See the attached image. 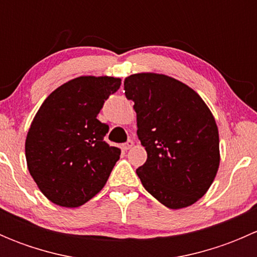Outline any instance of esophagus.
Wrapping results in <instances>:
<instances>
[{"mask_svg": "<svg viewBox=\"0 0 257 257\" xmlns=\"http://www.w3.org/2000/svg\"><path fill=\"white\" fill-rule=\"evenodd\" d=\"M133 145H134L133 142H132V141H128V142H126V143H124L123 145H121V148H123L124 150H128V149H131V148L133 147Z\"/></svg>", "mask_w": 257, "mask_h": 257, "instance_id": "obj_1", "label": "esophagus"}]
</instances>
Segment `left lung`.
Masks as SVG:
<instances>
[{
	"label": "left lung",
	"mask_w": 257,
	"mask_h": 257,
	"mask_svg": "<svg viewBox=\"0 0 257 257\" xmlns=\"http://www.w3.org/2000/svg\"><path fill=\"white\" fill-rule=\"evenodd\" d=\"M124 90L134 102L137 134L148 154L137 169L145 190L169 209L193 205L219 169L214 115L195 90L165 74H132Z\"/></svg>",
	"instance_id": "1"
}]
</instances>
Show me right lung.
<instances>
[{"label": "right lung", "mask_w": 257, "mask_h": 257, "mask_svg": "<svg viewBox=\"0 0 257 257\" xmlns=\"http://www.w3.org/2000/svg\"><path fill=\"white\" fill-rule=\"evenodd\" d=\"M120 78L83 76L51 93L26 138L30 174L43 195L78 208L97 195L118 162L120 149L104 142L109 126L97 119Z\"/></svg>", "instance_id": "1"}]
</instances>
